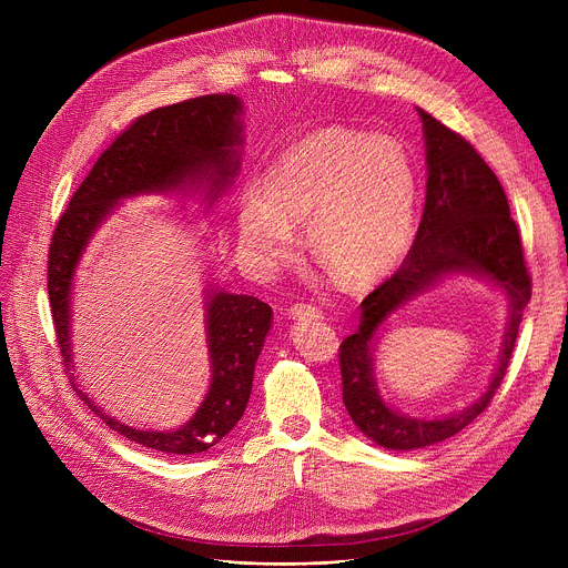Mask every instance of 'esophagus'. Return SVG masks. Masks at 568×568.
<instances>
[{"instance_id":"esophagus-1","label":"esophagus","mask_w":568,"mask_h":568,"mask_svg":"<svg viewBox=\"0 0 568 568\" xmlns=\"http://www.w3.org/2000/svg\"><path fill=\"white\" fill-rule=\"evenodd\" d=\"M290 316H292V318H318L321 312H318L316 305L305 303V301H298V303H294V305L290 307Z\"/></svg>"}]
</instances>
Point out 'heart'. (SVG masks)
<instances>
[{
    "mask_svg": "<svg viewBox=\"0 0 568 568\" xmlns=\"http://www.w3.org/2000/svg\"><path fill=\"white\" fill-rule=\"evenodd\" d=\"M418 180L399 141L353 128H321L287 148L237 209L240 245L258 272H274L305 224L312 256L351 290L384 281L416 231Z\"/></svg>",
    "mask_w": 568,
    "mask_h": 568,
    "instance_id": "1",
    "label": "heart"
}]
</instances>
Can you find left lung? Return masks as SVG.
<instances>
[{
    "label": "left lung",
    "instance_id": "obj_1",
    "mask_svg": "<svg viewBox=\"0 0 568 568\" xmlns=\"http://www.w3.org/2000/svg\"><path fill=\"white\" fill-rule=\"evenodd\" d=\"M427 143V197L414 245L399 270L364 301L359 328L339 346L342 393L353 423L386 449L436 445L478 418L506 377L521 314L532 294L521 235L501 182L474 145L418 110ZM493 277L509 292L511 318L494 382L471 408L440 422H418L388 410L372 377V342L385 316L445 273Z\"/></svg>",
    "mask_w": 568,
    "mask_h": 568
}]
</instances>
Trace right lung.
<instances>
[{"mask_svg":"<svg viewBox=\"0 0 568 568\" xmlns=\"http://www.w3.org/2000/svg\"><path fill=\"white\" fill-rule=\"evenodd\" d=\"M242 112L233 94H209L156 108L134 119L71 195L49 245L47 290L62 364L71 371L69 294L71 278L90 235L123 197L166 193L189 180H211L220 193L237 171ZM211 386L197 414L178 432H139L105 416L97 404L71 386L88 407L116 434L166 454H200L222 440L245 414L252 395L254 366L272 326V307L256 296L211 292L206 298Z\"/></svg>","mask_w":568,"mask_h":568,"instance_id":"right-lung-1","label":"right lung"}]
</instances>
